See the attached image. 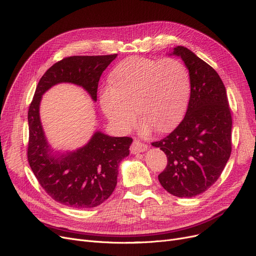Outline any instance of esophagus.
<instances>
[{
    "label": "esophagus",
    "mask_w": 256,
    "mask_h": 256,
    "mask_svg": "<svg viewBox=\"0 0 256 256\" xmlns=\"http://www.w3.org/2000/svg\"><path fill=\"white\" fill-rule=\"evenodd\" d=\"M148 150L146 144H143L142 142L138 140H134L130 146V152L132 154H138V152H143Z\"/></svg>",
    "instance_id": "1"
}]
</instances>
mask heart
I'll return each instance as SVG.
<instances>
[{
  "instance_id": "b5f03b06",
  "label": "heart",
  "mask_w": 256,
  "mask_h": 256,
  "mask_svg": "<svg viewBox=\"0 0 256 256\" xmlns=\"http://www.w3.org/2000/svg\"><path fill=\"white\" fill-rule=\"evenodd\" d=\"M110 84L102 88L100 106L119 132L135 124V108L144 132L168 130L183 115L190 96V73L176 58H130L115 66Z\"/></svg>"
}]
</instances>
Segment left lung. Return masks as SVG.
Returning a JSON list of instances; mask_svg holds the SVG:
<instances>
[{
    "label": "left lung",
    "mask_w": 256,
    "mask_h": 256,
    "mask_svg": "<svg viewBox=\"0 0 256 256\" xmlns=\"http://www.w3.org/2000/svg\"><path fill=\"white\" fill-rule=\"evenodd\" d=\"M180 56L190 76V97L185 117L170 135L152 146L160 148L168 165L158 176L166 192L192 198L214 185L231 154L232 118L226 88L216 71L183 46Z\"/></svg>",
    "instance_id": "1"
}]
</instances>
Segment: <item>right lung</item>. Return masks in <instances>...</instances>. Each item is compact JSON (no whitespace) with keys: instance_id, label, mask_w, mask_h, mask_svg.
Returning <instances> with one entry per match:
<instances>
[{"instance_id":"obj_1","label":"right lung","mask_w":256,"mask_h":256,"mask_svg":"<svg viewBox=\"0 0 256 256\" xmlns=\"http://www.w3.org/2000/svg\"><path fill=\"white\" fill-rule=\"evenodd\" d=\"M116 56L76 55L55 62L42 76L30 104L28 162L40 186L62 205L82 209L104 203L115 190L119 163L128 156L132 139L96 132L84 148L53 156L40 119L42 95L54 84L71 82L82 86L96 102L100 76Z\"/></svg>"}]
</instances>
